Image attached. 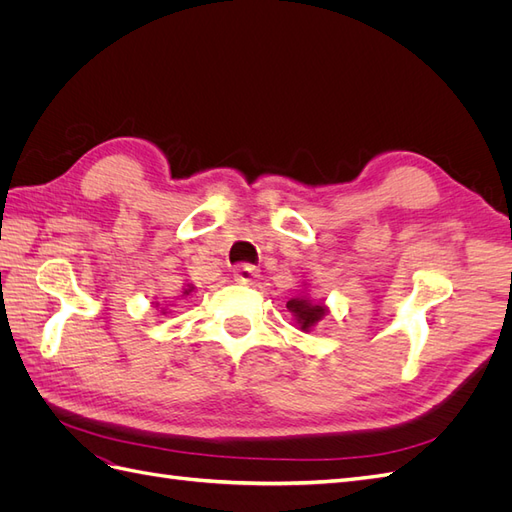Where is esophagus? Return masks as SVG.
<instances>
[{"instance_id": "esophagus-1", "label": "esophagus", "mask_w": 512, "mask_h": 512, "mask_svg": "<svg viewBox=\"0 0 512 512\" xmlns=\"http://www.w3.org/2000/svg\"><path fill=\"white\" fill-rule=\"evenodd\" d=\"M232 277H235V282H239V284H252L258 277V273L250 265H241V267H235V271H232Z\"/></svg>"}]
</instances>
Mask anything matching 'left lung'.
Segmentation results:
<instances>
[{"instance_id":"8db88e82","label":"left lung","mask_w":512,"mask_h":512,"mask_svg":"<svg viewBox=\"0 0 512 512\" xmlns=\"http://www.w3.org/2000/svg\"><path fill=\"white\" fill-rule=\"evenodd\" d=\"M286 307H288V312L292 314L294 322L299 324V329L305 331V333L314 331L316 324H318L324 316H329V307L324 305V303H320V301H314L312 297H309L307 292L299 294V297L290 299V301L286 303Z\"/></svg>"}]
</instances>
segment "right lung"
Segmentation results:
<instances>
[{
	"instance_id": "add662e5",
	"label": "right lung",
	"mask_w": 512,
	"mask_h": 512,
	"mask_svg": "<svg viewBox=\"0 0 512 512\" xmlns=\"http://www.w3.org/2000/svg\"><path fill=\"white\" fill-rule=\"evenodd\" d=\"M196 290V286L194 284H185L183 288H181V294L177 299H185V297H190V294ZM156 307H160V303H156ZM166 309H168V305L166 307H162V314H166Z\"/></svg>"
}]
</instances>
